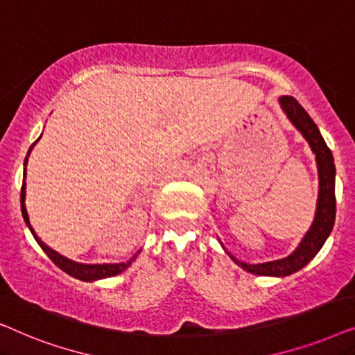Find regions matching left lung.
Wrapping results in <instances>:
<instances>
[{
    "instance_id": "8db88e82",
    "label": "left lung",
    "mask_w": 355,
    "mask_h": 355,
    "mask_svg": "<svg viewBox=\"0 0 355 355\" xmlns=\"http://www.w3.org/2000/svg\"><path fill=\"white\" fill-rule=\"evenodd\" d=\"M279 106L284 111L286 118L291 121V124L302 134V137L307 140V144L312 148L317 162L318 169V198L317 208H315V218L310 225L309 231L305 232L302 241L295 247L293 254L279 260L265 261V263H245V261L237 260L234 255L230 254L221 244L227 255L231 257L236 265H239L242 270L249 271L252 275L259 276H276L283 278L302 270L315 255L318 254L328 236L331 234L334 226V218H336V197H334V178H336V168H334V159L331 150L328 148L322 134L310 118L307 111L299 105V101L294 96L283 95L279 96Z\"/></svg>"
}]
</instances>
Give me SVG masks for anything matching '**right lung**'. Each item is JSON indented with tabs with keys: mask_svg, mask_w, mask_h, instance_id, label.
Returning <instances> with one entry per match:
<instances>
[{
	"mask_svg": "<svg viewBox=\"0 0 355 355\" xmlns=\"http://www.w3.org/2000/svg\"><path fill=\"white\" fill-rule=\"evenodd\" d=\"M42 137V135H40ZM38 137L35 142L32 144V147L28 148L27 152V157H26V162H24V182H22V189H21V210H22V216H24V221H26V225L28 226V230H31L32 236L35 237V241L38 242V245L42 247L43 252L50 257L53 263H55L58 268H61L64 273H67L69 276H74V278L80 279V281H98V279H105V278H110V276H116L119 273H123L124 270H128L130 265H132V261L137 259V255L140 254V250L135 254L132 259H129L128 261H121V263H94V265H89V263H79V261H74L71 259H67V257L61 255L60 252L53 250L51 247H48L45 242H43L40 237L37 236L35 230H33L32 225H31V220H28V213H27V208H26V166H27V162H28V155H31L32 148L35 147V144L40 140Z\"/></svg>",
	"mask_w": 355,
	"mask_h": 355,
	"instance_id": "right-lung-1",
	"label": "right lung"
}]
</instances>
